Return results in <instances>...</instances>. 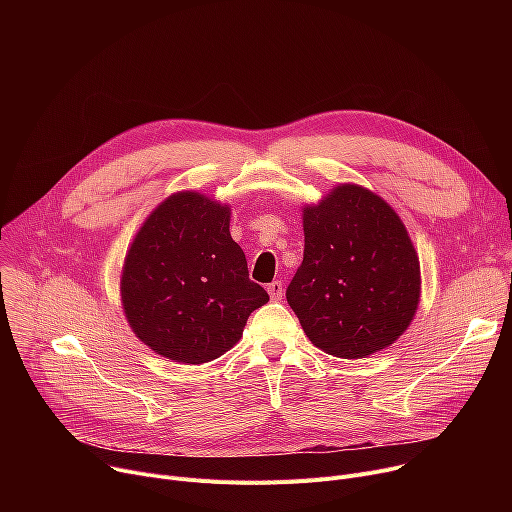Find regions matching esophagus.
<instances>
[{
	"instance_id": "obj_1",
	"label": "esophagus",
	"mask_w": 512,
	"mask_h": 512,
	"mask_svg": "<svg viewBox=\"0 0 512 512\" xmlns=\"http://www.w3.org/2000/svg\"><path fill=\"white\" fill-rule=\"evenodd\" d=\"M267 292H270V299H272V301H280V299H282V292H284L282 282L274 280L272 284H267Z\"/></svg>"
}]
</instances>
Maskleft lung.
I'll return each mask as SVG.
<instances>
[{
  "label": "left lung",
  "instance_id": "1",
  "mask_svg": "<svg viewBox=\"0 0 512 512\" xmlns=\"http://www.w3.org/2000/svg\"><path fill=\"white\" fill-rule=\"evenodd\" d=\"M305 255L286 288L307 338L340 359L398 340L419 307L421 270L398 213L369 188L338 184L303 207Z\"/></svg>",
  "mask_w": 512,
  "mask_h": 512
}]
</instances>
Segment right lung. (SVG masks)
<instances>
[{"label": "right lung", "instance_id": "right-lung-1", "mask_svg": "<svg viewBox=\"0 0 512 512\" xmlns=\"http://www.w3.org/2000/svg\"><path fill=\"white\" fill-rule=\"evenodd\" d=\"M230 205L197 191L161 201L124 257L120 297L130 330L151 351L184 365L222 357L249 315L270 301L249 280L230 236Z\"/></svg>", "mask_w": 512, "mask_h": 512}]
</instances>
